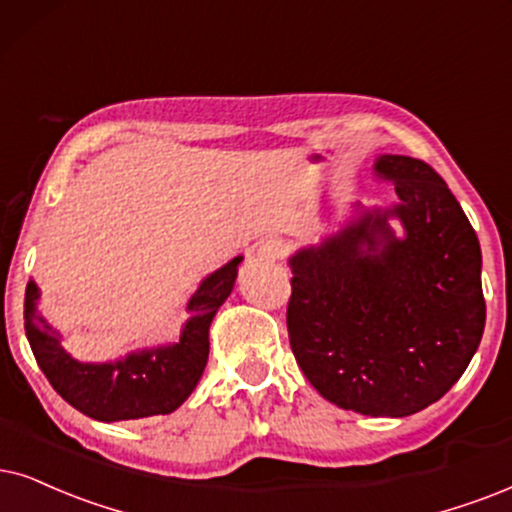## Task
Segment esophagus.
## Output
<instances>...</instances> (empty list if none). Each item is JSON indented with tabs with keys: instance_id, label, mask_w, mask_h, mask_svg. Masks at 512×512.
Segmentation results:
<instances>
[{
	"instance_id": "34e87169",
	"label": "esophagus",
	"mask_w": 512,
	"mask_h": 512,
	"mask_svg": "<svg viewBox=\"0 0 512 512\" xmlns=\"http://www.w3.org/2000/svg\"><path fill=\"white\" fill-rule=\"evenodd\" d=\"M283 252H286V245H283V241H278V238H264V241L260 243V248H257V257L260 260H281Z\"/></svg>"
}]
</instances>
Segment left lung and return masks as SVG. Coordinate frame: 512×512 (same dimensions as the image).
Returning a JSON list of instances; mask_svg holds the SVG:
<instances>
[{
	"label": "left lung",
	"mask_w": 512,
	"mask_h": 512,
	"mask_svg": "<svg viewBox=\"0 0 512 512\" xmlns=\"http://www.w3.org/2000/svg\"><path fill=\"white\" fill-rule=\"evenodd\" d=\"M373 174L394 184L397 203H354L338 229L290 255L288 335L323 399L404 418L442 399L480 347L482 250L423 160L385 153Z\"/></svg>",
	"instance_id": "left-lung-1"
}]
</instances>
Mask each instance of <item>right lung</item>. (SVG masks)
<instances>
[{"label":"right lung","mask_w":512,"mask_h":512,"mask_svg":"<svg viewBox=\"0 0 512 512\" xmlns=\"http://www.w3.org/2000/svg\"><path fill=\"white\" fill-rule=\"evenodd\" d=\"M238 255L200 281L186 302L179 338L155 347H141L111 361H82L61 342V333L40 314V288H25V335L51 387L84 416L101 423L167 416L196 390L210 354V323L234 290Z\"/></svg>","instance_id":"right-lung-1"}]
</instances>
